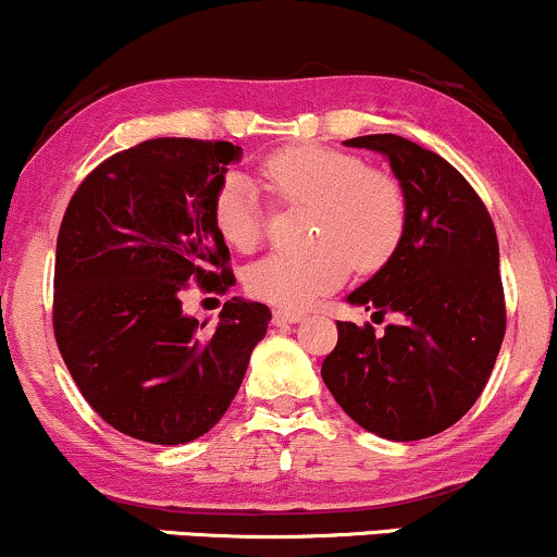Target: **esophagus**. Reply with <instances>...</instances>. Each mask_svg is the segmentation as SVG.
I'll use <instances>...</instances> for the list:
<instances>
[{"label":"esophagus","mask_w":557,"mask_h":557,"mask_svg":"<svg viewBox=\"0 0 557 557\" xmlns=\"http://www.w3.org/2000/svg\"><path fill=\"white\" fill-rule=\"evenodd\" d=\"M302 318H305V312L302 310H292V307H278V310H273V323H276V325L299 323Z\"/></svg>","instance_id":"esophagus-1"}]
</instances>
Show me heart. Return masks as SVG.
Masks as SVG:
<instances>
[{
    "instance_id": "obj_1",
    "label": "heart",
    "mask_w": 557,
    "mask_h": 557,
    "mask_svg": "<svg viewBox=\"0 0 557 557\" xmlns=\"http://www.w3.org/2000/svg\"><path fill=\"white\" fill-rule=\"evenodd\" d=\"M284 202L318 208L312 252H273L247 268L252 297L278 307L310 305L349 273L377 271L394 258L407 228V198L394 176L368 169L359 156L323 146L276 150L260 166ZM213 224L226 245L247 252L263 237L258 193L247 176L226 174L213 195Z\"/></svg>"
}]
</instances>
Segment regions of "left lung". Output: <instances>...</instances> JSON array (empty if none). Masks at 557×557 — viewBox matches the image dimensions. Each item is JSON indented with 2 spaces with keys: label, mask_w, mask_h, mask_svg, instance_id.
<instances>
[{
  "label": "left lung",
  "mask_w": 557,
  "mask_h": 557,
  "mask_svg": "<svg viewBox=\"0 0 557 557\" xmlns=\"http://www.w3.org/2000/svg\"><path fill=\"white\" fill-rule=\"evenodd\" d=\"M344 146L388 159L407 198V228L394 258L346 302L394 312L370 323L338 320L323 359L325 385L359 428L388 441H422L450 428L485 388L503 336L500 252L485 202L446 159L398 135L351 137Z\"/></svg>",
  "instance_id": "8db88e82"
}]
</instances>
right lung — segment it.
I'll return each instance as SVG.
<instances>
[{"label": "right lung", "mask_w": 557, "mask_h": 557, "mask_svg": "<svg viewBox=\"0 0 557 557\" xmlns=\"http://www.w3.org/2000/svg\"><path fill=\"white\" fill-rule=\"evenodd\" d=\"M242 148L156 137L114 153L72 195L57 237L54 336L85 401L159 446L206 435L237 396L271 310L232 297L206 331L182 312L198 281L234 284L213 195Z\"/></svg>", "instance_id": "right-lung-1"}]
</instances>
